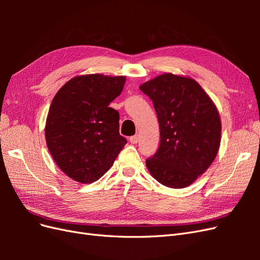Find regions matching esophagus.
<instances>
[{
  "label": "esophagus",
  "instance_id": "1",
  "mask_svg": "<svg viewBox=\"0 0 260 260\" xmlns=\"http://www.w3.org/2000/svg\"><path fill=\"white\" fill-rule=\"evenodd\" d=\"M140 141V137H139V135H136V136H132L131 138H130V142L131 143H133V144H137L138 142Z\"/></svg>",
  "mask_w": 260,
  "mask_h": 260
}]
</instances>
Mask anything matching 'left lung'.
<instances>
[{"label":"left lung","mask_w":260,"mask_h":260,"mask_svg":"<svg viewBox=\"0 0 260 260\" xmlns=\"http://www.w3.org/2000/svg\"><path fill=\"white\" fill-rule=\"evenodd\" d=\"M153 101L160 143L146 159L159 183L182 188L205 172L218 153L221 122L215 104L191 78L164 74L140 86Z\"/></svg>","instance_id":"1"}]
</instances>
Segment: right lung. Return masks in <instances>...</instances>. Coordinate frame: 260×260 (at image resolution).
Here are the masks:
<instances>
[{"mask_svg":"<svg viewBox=\"0 0 260 260\" xmlns=\"http://www.w3.org/2000/svg\"><path fill=\"white\" fill-rule=\"evenodd\" d=\"M124 82L123 76L75 77L52 101L46 144L57 166L78 182L99 180L127 143L119 133V113L108 107L120 95Z\"/></svg>","mask_w":260,"mask_h":260,"instance_id":"obj_1","label":"right lung"}]
</instances>
